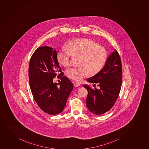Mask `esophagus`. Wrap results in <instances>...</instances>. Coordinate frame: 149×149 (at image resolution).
<instances>
[{
    "instance_id": "obj_1",
    "label": "esophagus",
    "mask_w": 149,
    "mask_h": 149,
    "mask_svg": "<svg viewBox=\"0 0 149 149\" xmlns=\"http://www.w3.org/2000/svg\"><path fill=\"white\" fill-rule=\"evenodd\" d=\"M74 87H78V86H80V84L78 82H75V83H74Z\"/></svg>"
}]
</instances>
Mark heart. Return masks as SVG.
I'll list each match as a JSON object with an SVG mask.
<instances>
[{"mask_svg": "<svg viewBox=\"0 0 149 149\" xmlns=\"http://www.w3.org/2000/svg\"><path fill=\"white\" fill-rule=\"evenodd\" d=\"M65 49L57 53L58 63L64 67L70 65L71 56L79 57L78 68H71L66 71L69 78L80 80L87 74L96 75L104 67L107 58V51L90 40L81 38L74 40L65 45Z\"/></svg>", "mask_w": 149, "mask_h": 149, "instance_id": "obj_1", "label": "heart"}]
</instances>
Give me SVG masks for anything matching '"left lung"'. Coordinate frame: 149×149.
Segmentation results:
<instances>
[{"label": "left lung", "mask_w": 149, "mask_h": 149, "mask_svg": "<svg viewBox=\"0 0 149 149\" xmlns=\"http://www.w3.org/2000/svg\"><path fill=\"white\" fill-rule=\"evenodd\" d=\"M87 81L97 84L99 89H94L85 84L88 91L86 107L91 113L103 114L111 109L119 96L122 82L121 58L117 50L112 52L105 65L96 75L88 78Z\"/></svg>", "instance_id": "left-lung-1"}]
</instances>
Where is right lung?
Wrapping results in <instances>:
<instances>
[{
  "label": "right lung",
  "mask_w": 149,
  "mask_h": 149,
  "mask_svg": "<svg viewBox=\"0 0 149 149\" xmlns=\"http://www.w3.org/2000/svg\"><path fill=\"white\" fill-rule=\"evenodd\" d=\"M56 50L49 47H38L30 59L28 75L29 85L34 100L40 108L50 115L63 111L74 88L72 82L63 72L61 81L53 83V79L62 72L57 58Z\"/></svg>",
  "instance_id": "add662e5"
}]
</instances>
